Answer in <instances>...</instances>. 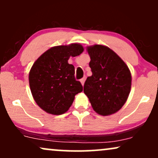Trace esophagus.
I'll return each mask as SVG.
<instances>
[{
    "instance_id": "obj_1",
    "label": "esophagus",
    "mask_w": 158,
    "mask_h": 158,
    "mask_svg": "<svg viewBox=\"0 0 158 158\" xmlns=\"http://www.w3.org/2000/svg\"><path fill=\"white\" fill-rule=\"evenodd\" d=\"M85 77H83L82 79H80V82L81 83V85H84V84H85Z\"/></svg>"
}]
</instances>
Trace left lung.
Segmentation results:
<instances>
[{"label": "left lung", "mask_w": 158, "mask_h": 158, "mask_svg": "<svg viewBox=\"0 0 158 158\" xmlns=\"http://www.w3.org/2000/svg\"><path fill=\"white\" fill-rule=\"evenodd\" d=\"M92 76L87 78L84 93L97 114L108 116L117 112L128 99L131 74L126 63L111 49L101 44L87 48Z\"/></svg>", "instance_id": "left-lung-1"}]
</instances>
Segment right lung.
<instances>
[{"label":"right lung","instance_id":"add662e5","mask_svg":"<svg viewBox=\"0 0 158 158\" xmlns=\"http://www.w3.org/2000/svg\"><path fill=\"white\" fill-rule=\"evenodd\" d=\"M84 50L80 44L52 47L34 62L29 73V83L34 100L42 110L53 115L68 111L76 94L82 85L74 77L70 56H79Z\"/></svg>","mask_w":158,"mask_h":158}]
</instances>
